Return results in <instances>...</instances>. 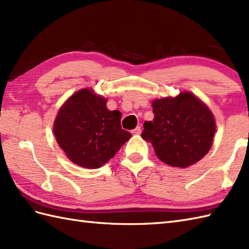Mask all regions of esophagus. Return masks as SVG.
Wrapping results in <instances>:
<instances>
[{
  "mask_svg": "<svg viewBox=\"0 0 249 249\" xmlns=\"http://www.w3.org/2000/svg\"><path fill=\"white\" fill-rule=\"evenodd\" d=\"M131 133H133L134 135H140L141 134V127H140V126H137V127L133 131H131Z\"/></svg>",
  "mask_w": 249,
  "mask_h": 249,
  "instance_id": "esophagus-1",
  "label": "esophagus"
}]
</instances>
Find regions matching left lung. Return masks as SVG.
<instances>
[{"label":"left lung","mask_w":249,"mask_h":249,"mask_svg":"<svg viewBox=\"0 0 249 249\" xmlns=\"http://www.w3.org/2000/svg\"><path fill=\"white\" fill-rule=\"evenodd\" d=\"M155 116L143 124L141 137L151 142L156 156L171 167L186 168L208 154L216 130L213 113L189 92L155 99Z\"/></svg>","instance_id":"8db88e82"}]
</instances>
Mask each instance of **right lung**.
<instances>
[{"label":"right lung","mask_w":249,"mask_h":249,"mask_svg":"<svg viewBox=\"0 0 249 249\" xmlns=\"http://www.w3.org/2000/svg\"><path fill=\"white\" fill-rule=\"evenodd\" d=\"M107 99L82 89L60 108L53 124L59 146L76 165L97 169L108 162L131 134L122 129L119 110H108Z\"/></svg>","instance_id":"add662e5"}]
</instances>
